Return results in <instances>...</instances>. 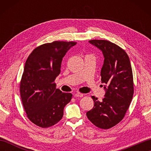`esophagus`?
<instances>
[{
  "label": "esophagus",
  "mask_w": 151,
  "mask_h": 151,
  "mask_svg": "<svg viewBox=\"0 0 151 151\" xmlns=\"http://www.w3.org/2000/svg\"><path fill=\"white\" fill-rule=\"evenodd\" d=\"M74 96H75V97H82L84 96V95H83L82 93H76L74 95Z\"/></svg>",
  "instance_id": "34e87169"
}]
</instances>
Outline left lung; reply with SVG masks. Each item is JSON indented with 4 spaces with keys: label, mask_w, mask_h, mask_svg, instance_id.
Segmentation results:
<instances>
[{
    "label": "left lung",
    "mask_w": 151,
    "mask_h": 151,
    "mask_svg": "<svg viewBox=\"0 0 151 151\" xmlns=\"http://www.w3.org/2000/svg\"><path fill=\"white\" fill-rule=\"evenodd\" d=\"M89 42L102 50L104 57L101 76L106 93L102 101L92 96L94 106L86 115L96 127L108 129L123 119L132 99V67L127 52L116 44L99 40Z\"/></svg>",
    "instance_id": "1"
}]
</instances>
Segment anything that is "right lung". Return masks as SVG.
<instances>
[{"label": "right lung", "instance_id": "1", "mask_svg": "<svg viewBox=\"0 0 151 151\" xmlns=\"http://www.w3.org/2000/svg\"><path fill=\"white\" fill-rule=\"evenodd\" d=\"M76 44L63 41L43 44L26 61L19 86L21 97L28 118L38 127L48 128L59 122L71 100L72 94L57 89L54 81L63 56Z\"/></svg>", "mask_w": 151, "mask_h": 151}]
</instances>
